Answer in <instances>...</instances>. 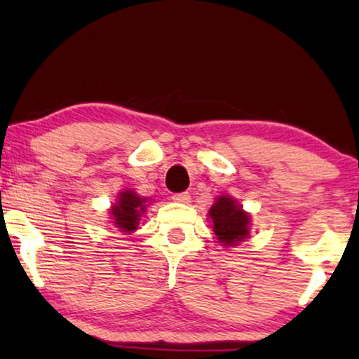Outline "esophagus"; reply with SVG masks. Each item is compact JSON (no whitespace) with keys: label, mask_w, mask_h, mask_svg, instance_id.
<instances>
[{"label":"esophagus","mask_w":359,"mask_h":359,"mask_svg":"<svg viewBox=\"0 0 359 359\" xmlns=\"http://www.w3.org/2000/svg\"><path fill=\"white\" fill-rule=\"evenodd\" d=\"M173 201H176V203H183V204H186V203H189L191 201V194L189 193H176V194H173Z\"/></svg>","instance_id":"34e87169"}]
</instances>
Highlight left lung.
Here are the masks:
<instances>
[{
  "label": "left lung",
  "instance_id": "1",
  "mask_svg": "<svg viewBox=\"0 0 359 359\" xmlns=\"http://www.w3.org/2000/svg\"><path fill=\"white\" fill-rule=\"evenodd\" d=\"M214 224V233L220 243L232 247L248 235L250 215L243 212L237 201L229 196H220L209 210Z\"/></svg>",
  "mask_w": 359,
  "mask_h": 359
}]
</instances>
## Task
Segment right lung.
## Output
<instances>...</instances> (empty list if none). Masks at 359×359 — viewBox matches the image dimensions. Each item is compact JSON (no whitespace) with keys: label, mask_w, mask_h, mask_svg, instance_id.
I'll return each instance as SVG.
<instances>
[{"label":"right lung","mask_w":359,"mask_h":359,"mask_svg":"<svg viewBox=\"0 0 359 359\" xmlns=\"http://www.w3.org/2000/svg\"><path fill=\"white\" fill-rule=\"evenodd\" d=\"M145 199H142L132 191H124L121 193L119 201L112 208V215H114V224L122 229V232H132L137 229L140 214L145 209Z\"/></svg>","instance_id":"right-lung-1"}]
</instances>
